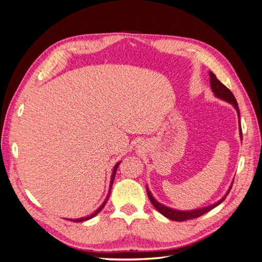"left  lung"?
I'll list each match as a JSON object with an SVG mask.
<instances>
[{
  "label": "left lung",
  "instance_id": "1",
  "mask_svg": "<svg viewBox=\"0 0 262 262\" xmlns=\"http://www.w3.org/2000/svg\"><path fill=\"white\" fill-rule=\"evenodd\" d=\"M210 74V84H211V89H212V92L214 93V95H215L216 97H219L220 99H223L227 102H229V104H232L235 109L237 114H238V118H239V109H238V104H237V101L234 97L233 93L229 91L227 87L222 84L217 78L215 76V74L212 73V72H209ZM239 132H241V139H243V133H242V128H239ZM232 186L233 184L231 185V187H229L228 191L226 192V194L222 198V199L220 201H217L216 203H214L212 205H209V207H205V208H201V209H196V210H192V211H178V210H175V209H171V208H168V207H165L164 204L157 202L154 196L152 195V193H150V191L148 190V188L146 187V191H147V195H148V199L149 201L152 202L153 207L160 212L161 214H163V215L165 217H167L169 220H172V221H178V222H182V221H187V220H192V219H196L199 217L201 215H203V214H205L207 212L211 211L212 209H214L215 207H217L219 204H221L222 202H223L225 200V198L227 196V194L229 193V191H231L232 189Z\"/></svg>",
  "mask_w": 262,
  "mask_h": 262
}]
</instances>
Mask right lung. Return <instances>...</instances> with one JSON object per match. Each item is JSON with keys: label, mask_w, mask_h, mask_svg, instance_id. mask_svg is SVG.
Listing matches in <instances>:
<instances>
[{"label": "right lung", "mask_w": 262, "mask_h": 262, "mask_svg": "<svg viewBox=\"0 0 262 262\" xmlns=\"http://www.w3.org/2000/svg\"><path fill=\"white\" fill-rule=\"evenodd\" d=\"M119 164H120V162H118L116 165H115V167H114V169H113V175H112V180H110V188H109V193L107 194V196H106V199H105V201L102 202V204L100 205V207L95 211L94 213H92L91 215H89V216H85V217H81V219H75V220H71V221H73V222H84V221H87V220H91L92 217H94V216H96L97 214L104 209V207H105V204L107 203V201H108V199H109V195H110V189H112V187H113V184H114V180H115V176H116V171H117V169H118V167H119Z\"/></svg>", "instance_id": "obj_1"}]
</instances>
